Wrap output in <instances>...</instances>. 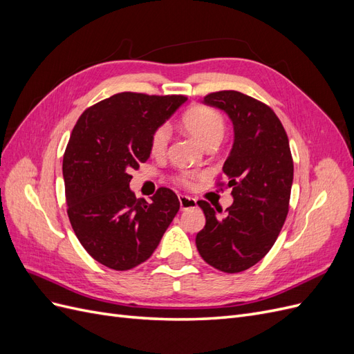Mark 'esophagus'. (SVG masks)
<instances>
[{
    "instance_id": "esophagus-1",
    "label": "esophagus",
    "mask_w": 354,
    "mask_h": 354,
    "mask_svg": "<svg viewBox=\"0 0 354 354\" xmlns=\"http://www.w3.org/2000/svg\"><path fill=\"white\" fill-rule=\"evenodd\" d=\"M178 201H180V208H181V209H189V208L196 207V199L190 198V196L180 195V196H178Z\"/></svg>"
}]
</instances>
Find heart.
<instances>
[{
    "label": "heart",
    "mask_w": 354,
    "mask_h": 354,
    "mask_svg": "<svg viewBox=\"0 0 354 354\" xmlns=\"http://www.w3.org/2000/svg\"><path fill=\"white\" fill-rule=\"evenodd\" d=\"M181 125L185 130L195 137L196 140L207 147L214 143H220V140L224 136V125L223 116L207 106H192L189 111L185 112L183 118H181ZM169 142V130L167 125H160L152 134L151 138V152L153 155H162L167 151V146ZM183 181L186 185L190 183V176L185 174Z\"/></svg>",
    "instance_id": "b5f03b06"
}]
</instances>
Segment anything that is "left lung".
Here are the masks:
<instances>
[{
  "instance_id": "8db88e82",
  "label": "left lung",
  "mask_w": 354,
  "mask_h": 354,
  "mask_svg": "<svg viewBox=\"0 0 354 354\" xmlns=\"http://www.w3.org/2000/svg\"><path fill=\"white\" fill-rule=\"evenodd\" d=\"M202 103L223 111L233 125L223 165L233 203L220 217V209L198 202L207 223L196 234V248L217 270L239 273L259 263L279 236L294 180L291 149L279 118L250 95L218 91Z\"/></svg>"
}]
</instances>
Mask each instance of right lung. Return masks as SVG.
I'll list each match as a JSON object with an SVG mask.
<instances>
[{"label":"right lung","mask_w":354,"mask_h":354,"mask_svg":"<svg viewBox=\"0 0 354 354\" xmlns=\"http://www.w3.org/2000/svg\"><path fill=\"white\" fill-rule=\"evenodd\" d=\"M187 99L120 93L85 111L63 156L68 216L95 261L130 270L153 254L180 209L173 190L151 202L130 189V171L151 158V138Z\"/></svg>","instance_id":"1"}]
</instances>
